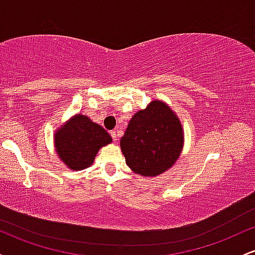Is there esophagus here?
Here are the masks:
<instances>
[{
	"label": "esophagus",
	"mask_w": 255,
	"mask_h": 255,
	"mask_svg": "<svg viewBox=\"0 0 255 255\" xmlns=\"http://www.w3.org/2000/svg\"><path fill=\"white\" fill-rule=\"evenodd\" d=\"M110 134H111V136H113L114 141L118 142V140H119V133H118V130H111Z\"/></svg>",
	"instance_id": "34e87169"
}]
</instances>
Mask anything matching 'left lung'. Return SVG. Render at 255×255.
<instances>
[{
	"label": "left lung",
	"mask_w": 255,
	"mask_h": 255,
	"mask_svg": "<svg viewBox=\"0 0 255 255\" xmlns=\"http://www.w3.org/2000/svg\"><path fill=\"white\" fill-rule=\"evenodd\" d=\"M120 145L126 163L135 174L157 176L180 157L182 125L168 104L156 99L130 119Z\"/></svg>",
	"instance_id": "8db88e82"
}]
</instances>
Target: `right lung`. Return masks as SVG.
Here are the masks:
<instances>
[{"instance_id":"right-lung-1","label":"right lung","mask_w":255,"mask_h":255,"mask_svg":"<svg viewBox=\"0 0 255 255\" xmlns=\"http://www.w3.org/2000/svg\"><path fill=\"white\" fill-rule=\"evenodd\" d=\"M57 156L72 170L89 168L99 148L113 141L102 126L77 114L55 131Z\"/></svg>"}]
</instances>
